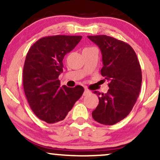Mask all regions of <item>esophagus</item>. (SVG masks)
I'll return each instance as SVG.
<instances>
[{
	"label": "esophagus",
	"mask_w": 160,
	"mask_h": 160,
	"mask_svg": "<svg viewBox=\"0 0 160 160\" xmlns=\"http://www.w3.org/2000/svg\"><path fill=\"white\" fill-rule=\"evenodd\" d=\"M89 93H90V91H89L88 89H85V90H84V92H83V95H86L89 94Z\"/></svg>",
	"instance_id": "34e87169"
}]
</instances>
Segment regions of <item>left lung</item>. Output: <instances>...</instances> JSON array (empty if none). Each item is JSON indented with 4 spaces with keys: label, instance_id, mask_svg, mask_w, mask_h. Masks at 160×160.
I'll return each mask as SVG.
<instances>
[{
    "label": "left lung",
    "instance_id": "1",
    "mask_svg": "<svg viewBox=\"0 0 160 160\" xmlns=\"http://www.w3.org/2000/svg\"><path fill=\"white\" fill-rule=\"evenodd\" d=\"M87 37L101 49V73L109 81L107 93L94 92L99 103L92 115L99 123L111 126L127 117L135 105L142 81L141 66L128 43L107 35Z\"/></svg>",
    "mask_w": 160,
    "mask_h": 160
}]
</instances>
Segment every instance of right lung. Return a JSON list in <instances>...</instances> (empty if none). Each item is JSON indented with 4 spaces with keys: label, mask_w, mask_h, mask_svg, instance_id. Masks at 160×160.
<instances>
[{
    "label": "right lung",
    "mask_w": 160,
    "mask_h": 160,
    "mask_svg": "<svg viewBox=\"0 0 160 160\" xmlns=\"http://www.w3.org/2000/svg\"><path fill=\"white\" fill-rule=\"evenodd\" d=\"M82 36L56 35L40 38L29 49L23 68V87L29 105L47 123L63 120L81 97L83 87L60 86L63 58Z\"/></svg>",
    "instance_id": "1"
}]
</instances>
